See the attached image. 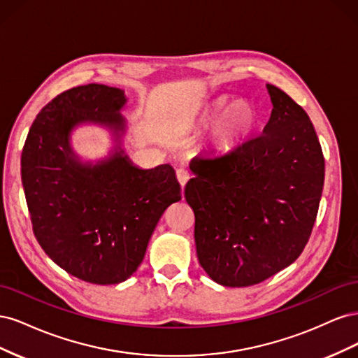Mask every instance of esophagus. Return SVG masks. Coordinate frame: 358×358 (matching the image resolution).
I'll list each match as a JSON object with an SVG mask.
<instances>
[{
	"mask_svg": "<svg viewBox=\"0 0 358 358\" xmlns=\"http://www.w3.org/2000/svg\"><path fill=\"white\" fill-rule=\"evenodd\" d=\"M176 178H178L179 183H180V187L183 188V187H185V183L189 180V173L185 169H178Z\"/></svg>",
	"mask_w": 358,
	"mask_h": 358,
	"instance_id": "obj_1",
	"label": "esophagus"
}]
</instances>
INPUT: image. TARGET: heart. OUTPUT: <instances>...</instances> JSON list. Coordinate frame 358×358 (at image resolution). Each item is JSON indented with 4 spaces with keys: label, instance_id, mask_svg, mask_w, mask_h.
<instances>
[{
    "label": "heart",
    "instance_id": "heart-1",
    "mask_svg": "<svg viewBox=\"0 0 358 358\" xmlns=\"http://www.w3.org/2000/svg\"><path fill=\"white\" fill-rule=\"evenodd\" d=\"M197 124L200 127L215 124L209 134V143L216 152L227 154L242 148L255 136L262 124V115L251 101H236L229 95H222L204 107Z\"/></svg>",
    "mask_w": 358,
    "mask_h": 358
}]
</instances>
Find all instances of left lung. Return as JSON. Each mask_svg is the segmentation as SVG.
Instances as JSON below:
<instances>
[{
  "mask_svg": "<svg viewBox=\"0 0 358 358\" xmlns=\"http://www.w3.org/2000/svg\"><path fill=\"white\" fill-rule=\"evenodd\" d=\"M263 134L220 157L191 159L185 199L200 266L216 284L249 287L305 249L324 187V157L308 113L273 85Z\"/></svg>",
  "mask_w": 358,
  "mask_h": 358,
  "instance_id": "8db88e82",
  "label": "left lung"
}]
</instances>
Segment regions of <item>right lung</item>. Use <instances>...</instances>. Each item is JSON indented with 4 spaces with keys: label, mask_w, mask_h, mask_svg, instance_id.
Returning <instances> with one entry per match:
<instances>
[{
    "label": "right lung",
    "mask_w": 358,
    "mask_h": 358,
    "mask_svg": "<svg viewBox=\"0 0 358 358\" xmlns=\"http://www.w3.org/2000/svg\"><path fill=\"white\" fill-rule=\"evenodd\" d=\"M125 92L90 83L64 91L32 122L20 173L36 239L53 263L85 282H124L143 262L164 210L179 201L175 169H140L121 148ZM86 123L107 127L115 148L95 163L71 146Z\"/></svg>",
    "instance_id": "obj_1"
}]
</instances>
